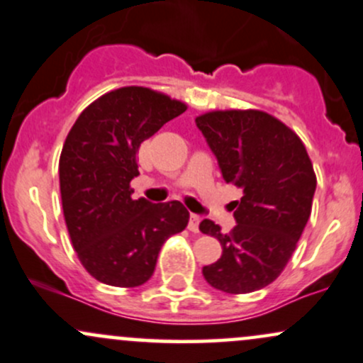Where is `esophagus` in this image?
Masks as SVG:
<instances>
[{"label":"esophagus","instance_id":"34e87169","mask_svg":"<svg viewBox=\"0 0 363 363\" xmlns=\"http://www.w3.org/2000/svg\"><path fill=\"white\" fill-rule=\"evenodd\" d=\"M199 225H201V216L199 214H190V221H189V230L197 233L199 231Z\"/></svg>","mask_w":363,"mask_h":363}]
</instances>
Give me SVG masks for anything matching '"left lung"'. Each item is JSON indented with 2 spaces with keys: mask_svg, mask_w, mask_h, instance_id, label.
I'll return each mask as SVG.
<instances>
[{
  "mask_svg": "<svg viewBox=\"0 0 363 363\" xmlns=\"http://www.w3.org/2000/svg\"><path fill=\"white\" fill-rule=\"evenodd\" d=\"M226 183L243 190L230 233L211 219L199 226L223 255L202 274L216 290L250 293L281 274L311 218L315 173L298 135L267 113L213 111L195 120Z\"/></svg>",
  "mask_w": 363,
  "mask_h": 363,
  "instance_id": "left-lung-1",
  "label": "left lung"
}]
</instances>
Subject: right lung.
I'll return each instance as SVG.
<instances>
[{"label": "right lung", "instance_id": "obj_1", "mask_svg": "<svg viewBox=\"0 0 363 363\" xmlns=\"http://www.w3.org/2000/svg\"><path fill=\"white\" fill-rule=\"evenodd\" d=\"M186 106L145 87L104 94L80 113L60 157L63 214L73 248L91 276L135 288L154 269L162 243L189 225L182 202L133 201L137 150Z\"/></svg>", "mask_w": 363, "mask_h": 363}]
</instances>
